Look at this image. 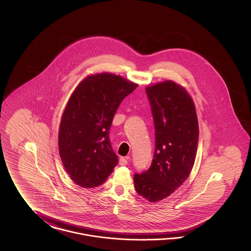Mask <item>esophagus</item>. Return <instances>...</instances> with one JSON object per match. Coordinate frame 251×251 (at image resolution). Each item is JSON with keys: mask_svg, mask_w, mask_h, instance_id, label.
<instances>
[{"mask_svg": "<svg viewBox=\"0 0 251 251\" xmlns=\"http://www.w3.org/2000/svg\"><path fill=\"white\" fill-rule=\"evenodd\" d=\"M128 160H129V157H121L120 159V166H126L128 164Z\"/></svg>", "mask_w": 251, "mask_h": 251, "instance_id": "esophagus-1", "label": "esophagus"}]
</instances>
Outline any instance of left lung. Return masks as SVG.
<instances>
[{
    "mask_svg": "<svg viewBox=\"0 0 251 251\" xmlns=\"http://www.w3.org/2000/svg\"><path fill=\"white\" fill-rule=\"evenodd\" d=\"M154 120L155 151L151 167L133 175L138 195L151 202L169 197L186 180L194 167L199 122L196 106L184 87L173 81L147 86Z\"/></svg>",
    "mask_w": 251,
    "mask_h": 251,
    "instance_id": "left-lung-1",
    "label": "left lung"
}]
</instances>
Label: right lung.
Wrapping results in <instances>:
<instances>
[{
	"instance_id": "1",
	"label": "right lung",
	"mask_w": 251,
	"mask_h": 251,
	"mask_svg": "<svg viewBox=\"0 0 251 251\" xmlns=\"http://www.w3.org/2000/svg\"><path fill=\"white\" fill-rule=\"evenodd\" d=\"M137 85L102 72L84 78L73 91L60 122L58 148L64 167L77 185L102 184L118 165L109 130L121 101Z\"/></svg>"
}]
</instances>
